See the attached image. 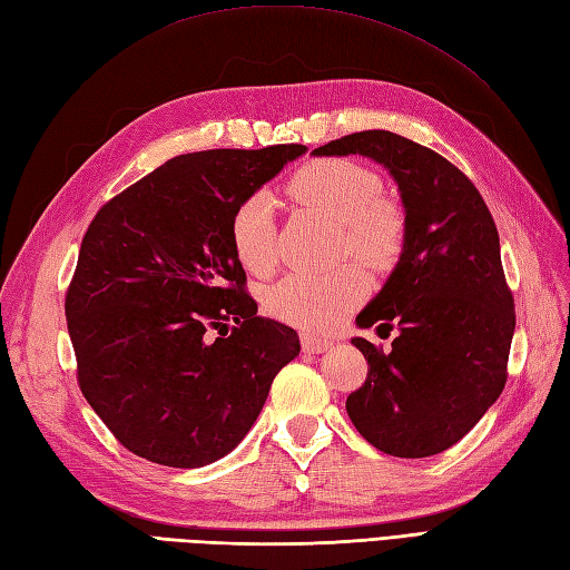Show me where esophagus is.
<instances>
[{
	"label": "esophagus",
	"mask_w": 570,
	"mask_h": 570,
	"mask_svg": "<svg viewBox=\"0 0 570 570\" xmlns=\"http://www.w3.org/2000/svg\"><path fill=\"white\" fill-rule=\"evenodd\" d=\"M301 345H303V352H308V354H323V352H327L330 347H333V342L325 340V337L303 335V337H301Z\"/></svg>",
	"instance_id": "esophagus-1"
}]
</instances>
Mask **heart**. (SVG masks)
<instances>
[{
    "mask_svg": "<svg viewBox=\"0 0 570 570\" xmlns=\"http://www.w3.org/2000/svg\"><path fill=\"white\" fill-rule=\"evenodd\" d=\"M288 196L315 214L342 225V249L368 267H383L401 249L403 216L381 198L376 171L350 160H315L303 165L286 184ZM274 202L267 191L245 196L230 216V245L247 272L272 269L276 247ZM364 294V276L356 267L325 274L296 272L276 284L267 308L282 321L311 333H325L345 321Z\"/></svg>",
    "mask_w": 570,
    "mask_h": 570,
    "instance_id": "obj_1",
    "label": "heart"
}]
</instances>
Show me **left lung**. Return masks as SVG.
Listing matches in <instances>:
<instances>
[{"instance_id": "left-lung-1", "label": "left lung", "mask_w": 570, "mask_h": 570, "mask_svg": "<svg viewBox=\"0 0 570 570\" xmlns=\"http://www.w3.org/2000/svg\"><path fill=\"white\" fill-rule=\"evenodd\" d=\"M364 155L391 171L405 240L356 325L395 330L391 350L354 337L368 364L347 415L383 454L422 459L456 444L508 381L514 301L495 220L473 181L425 145L391 130L330 140L313 155Z\"/></svg>"}]
</instances>
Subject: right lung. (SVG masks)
<instances>
[{"label":"right lung","instance_id":"right-lung-1","mask_svg":"<svg viewBox=\"0 0 570 570\" xmlns=\"http://www.w3.org/2000/svg\"><path fill=\"white\" fill-rule=\"evenodd\" d=\"M303 153L171 157L89 223L65 315L79 389L128 452L171 469L225 456L298 356L296 330L257 315L245 291L230 216Z\"/></svg>","mask_w":570,"mask_h":570}]
</instances>
